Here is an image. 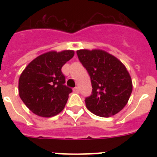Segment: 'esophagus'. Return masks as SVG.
I'll return each instance as SVG.
<instances>
[{"instance_id": "esophagus-1", "label": "esophagus", "mask_w": 157, "mask_h": 157, "mask_svg": "<svg viewBox=\"0 0 157 157\" xmlns=\"http://www.w3.org/2000/svg\"><path fill=\"white\" fill-rule=\"evenodd\" d=\"M73 91H74V92H75V93H79L78 87H75V88L73 89Z\"/></svg>"}]
</instances>
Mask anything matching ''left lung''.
I'll return each instance as SVG.
<instances>
[{"label":"left lung","instance_id":"obj_1","mask_svg":"<svg viewBox=\"0 0 157 157\" xmlns=\"http://www.w3.org/2000/svg\"><path fill=\"white\" fill-rule=\"evenodd\" d=\"M78 59L90 76L92 94L86 98L87 109L96 116L109 117L127 104L133 90L126 67L119 59L102 50H80Z\"/></svg>","mask_w":157,"mask_h":157}]
</instances>
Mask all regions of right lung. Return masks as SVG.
I'll return each mask as SVG.
<instances>
[{
    "mask_svg": "<svg viewBox=\"0 0 157 157\" xmlns=\"http://www.w3.org/2000/svg\"><path fill=\"white\" fill-rule=\"evenodd\" d=\"M73 50L50 51L33 59L21 73L18 94L34 114L56 116L63 110L71 89L64 85L62 67L74 56Z\"/></svg>",
    "mask_w": 157,
    "mask_h": 157,
    "instance_id": "add662e5",
    "label": "right lung"
}]
</instances>
